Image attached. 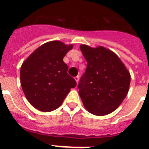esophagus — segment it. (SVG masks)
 Returning a JSON list of instances; mask_svg holds the SVG:
<instances>
[{
    "instance_id": "esophagus-1",
    "label": "esophagus",
    "mask_w": 149,
    "mask_h": 149,
    "mask_svg": "<svg viewBox=\"0 0 149 149\" xmlns=\"http://www.w3.org/2000/svg\"><path fill=\"white\" fill-rule=\"evenodd\" d=\"M74 80H75L76 82L78 83V81H79V76H77V77H74Z\"/></svg>"
}]
</instances>
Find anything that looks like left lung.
I'll return each mask as SVG.
<instances>
[{
	"instance_id": "obj_1",
	"label": "left lung",
	"mask_w": 149,
	"mask_h": 149,
	"mask_svg": "<svg viewBox=\"0 0 149 149\" xmlns=\"http://www.w3.org/2000/svg\"><path fill=\"white\" fill-rule=\"evenodd\" d=\"M87 62L78 84L79 95L88 112L105 116L116 110L127 95L131 74L114 52L98 46L80 45Z\"/></svg>"
}]
</instances>
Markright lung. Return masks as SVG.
<instances>
[{"mask_svg": "<svg viewBox=\"0 0 149 149\" xmlns=\"http://www.w3.org/2000/svg\"><path fill=\"white\" fill-rule=\"evenodd\" d=\"M73 45L51 41L42 45L22 63L21 85L29 103L39 111L56 110L77 84L67 73L63 57Z\"/></svg>", "mask_w": 149, "mask_h": 149, "instance_id": "obj_1", "label": "right lung"}]
</instances>
